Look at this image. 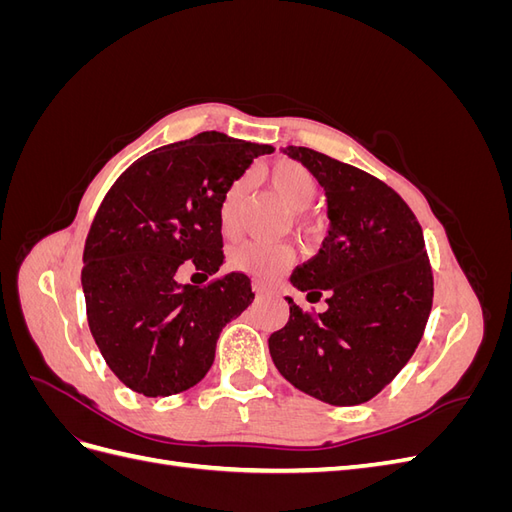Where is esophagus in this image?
I'll return each mask as SVG.
<instances>
[{"mask_svg": "<svg viewBox=\"0 0 512 512\" xmlns=\"http://www.w3.org/2000/svg\"><path fill=\"white\" fill-rule=\"evenodd\" d=\"M252 288L256 292V297H265V294H269V288L265 284H260V282H254Z\"/></svg>", "mask_w": 512, "mask_h": 512, "instance_id": "1", "label": "esophagus"}]
</instances>
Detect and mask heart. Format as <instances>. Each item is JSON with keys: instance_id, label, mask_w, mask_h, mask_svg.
I'll return each mask as SVG.
<instances>
[{"instance_id": "obj_1", "label": "heart", "mask_w": 512, "mask_h": 512, "mask_svg": "<svg viewBox=\"0 0 512 512\" xmlns=\"http://www.w3.org/2000/svg\"><path fill=\"white\" fill-rule=\"evenodd\" d=\"M269 181L294 213L305 211L314 203L318 194V181L299 162H277L269 170ZM247 192V181L237 179L230 183L220 205V228L226 237H235L241 226V207ZM292 258L290 250L284 245H275L267 241H245L230 252V265L241 273L256 277V280L271 282L284 271Z\"/></svg>"}]
</instances>
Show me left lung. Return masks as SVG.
<instances>
[{"mask_svg":"<svg viewBox=\"0 0 512 512\" xmlns=\"http://www.w3.org/2000/svg\"><path fill=\"white\" fill-rule=\"evenodd\" d=\"M327 196L329 237L290 275L307 297H327L316 318L288 297L286 327L269 337L280 374L331 406L378 395L421 342L433 277L423 228L380 179L307 147H286Z\"/></svg>","mask_w":512,"mask_h":512,"instance_id":"obj_1","label":"left lung"}]
</instances>
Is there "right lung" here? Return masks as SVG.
Segmentation results:
<instances>
[{"label": "right lung", "mask_w": 512, "mask_h": 512, "mask_svg": "<svg viewBox=\"0 0 512 512\" xmlns=\"http://www.w3.org/2000/svg\"><path fill=\"white\" fill-rule=\"evenodd\" d=\"M271 151L200 132L138 158L104 196L85 241L81 282L91 335L132 391L168 397L198 384L226 322L254 301L243 273L205 288L177 275L188 260L205 277L220 271L222 198L254 158Z\"/></svg>", "instance_id": "1"}]
</instances>
